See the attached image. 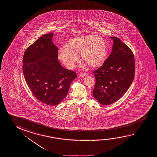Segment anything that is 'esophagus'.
I'll list each match as a JSON object with an SVG mask.
<instances>
[{
    "mask_svg": "<svg viewBox=\"0 0 157 157\" xmlns=\"http://www.w3.org/2000/svg\"><path fill=\"white\" fill-rule=\"evenodd\" d=\"M87 75L86 73H80L79 75V77L80 78H84L85 77H86Z\"/></svg>",
    "mask_w": 157,
    "mask_h": 157,
    "instance_id": "esophagus-1",
    "label": "esophagus"
}]
</instances>
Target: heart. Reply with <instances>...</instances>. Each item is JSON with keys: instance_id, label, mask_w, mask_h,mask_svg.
I'll return each instance as SVG.
<instances>
[{"instance_id": "b5f03b06", "label": "heart", "mask_w": 157, "mask_h": 157, "mask_svg": "<svg viewBox=\"0 0 157 157\" xmlns=\"http://www.w3.org/2000/svg\"><path fill=\"white\" fill-rule=\"evenodd\" d=\"M78 54H80L81 59L90 67H100L107 56L105 41L101 36L96 35L72 38L66 42L65 48L59 49V57L66 67L72 69L78 59Z\"/></svg>"}]
</instances>
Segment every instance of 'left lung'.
Returning <instances> with one entry per match:
<instances>
[{
	"mask_svg": "<svg viewBox=\"0 0 157 157\" xmlns=\"http://www.w3.org/2000/svg\"><path fill=\"white\" fill-rule=\"evenodd\" d=\"M112 51L103 65L94 72L96 79L93 96L103 105H111L120 99L134 80V54L126 44L116 36Z\"/></svg>",
	"mask_w": 157,
	"mask_h": 157,
	"instance_id": "8db88e82",
	"label": "left lung"
}]
</instances>
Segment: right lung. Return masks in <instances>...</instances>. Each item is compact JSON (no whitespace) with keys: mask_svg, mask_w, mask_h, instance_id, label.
Returning <instances> with one entry per match:
<instances>
[{"mask_svg":"<svg viewBox=\"0 0 157 157\" xmlns=\"http://www.w3.org/2000/svg\"><path fill=\"white\" fill-rule=\"evenodd\" d=\"M54 33L44 34L24 53L23 73L34 96L42 103L57 105L67 96L75 73L62 67L58 61V48Z\"/></svg>","mask_w":157,"mask_h":157,"instance_id":"obj_1","label":"right lung"}]
</instances>
